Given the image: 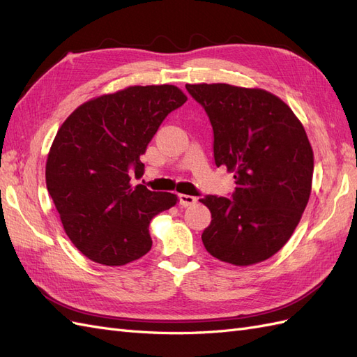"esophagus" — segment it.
I'll return each mask as SVG.
<instances>
[{
  "label": "esophagus",
  "mask_w": 357,
  "mask_h": 357,
  "mask_svg": "<svg viewBox=\"0 0 357 357\" xmlns=\"http://www.w3.org/2000/svg\"><path fill=\"white\" fill-rule=\"evenodd\" d=\"M178 202H180L181 207H189V205H193L197 202V198L192 197V195H183V193H180Z\"/></svg>",
  "instance_id": "esophagus-1"
}]
</instances>
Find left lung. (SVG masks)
<instances>
[{"mask_svg":"<svg viewBox=\"0 0 357 357\" xmlns=\"http://www.w3.org/2000/svg\"><path fill=\"white\" fill-rule=\"evenodd\" d=\"M213 126L215 165L234 172L231 198L199 199L211 213L207 252L232 265L275 255L294 234L311 193L314 159L298 117L278 96L226 83L186 84Z\"/></svg>","mask_w":357,"mask_h":357,"instance_id":"8db88e82","label":"left lung"}]
</instances>
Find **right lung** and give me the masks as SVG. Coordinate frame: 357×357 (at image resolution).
I'll use <instances>...</instances> for the list:
<instances>
[{"instance_id":"obj_1","label":"right lung","mask_w":357,"mask_h":357,"mask_svg":"<svg viewBox=\"0 0 357 357\" xmlns=\"http://www.w3.org/2000/svg\"><path fill=\"white\" fill-rule=\"evenodd\" d=\"M188 101L172 84L129 86L75 109L46 162L49 195L68 238L91 261L121 266L152 248L149 225L177 195L131 185L164 119Z\"/></svg>"}]
</instances>
